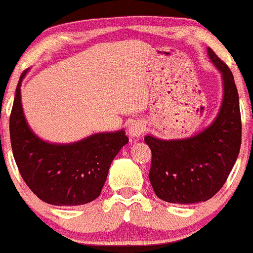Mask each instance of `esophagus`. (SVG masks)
Instances as JSON below:
<instances>
[{"mask_svg": "<svg viewBox=\"0 0 253 253\" xmlns=\"http://www.w3.org/2000/svg\"><path fill=\"white\" fill-rule=\"evenodd\" d=\"M145 131V124L141 121H134L129 124L127 127V132H129L130 136L132 139H137L142 135V132Z\"/></svg>", "mask_w": 253, "mask_h": 253, "instance_id": "obj_1", "label": "esophagus"}]
</instances>
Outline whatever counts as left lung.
<instances>
[{
  "label": "left lung",
  "mask_w": 253,
  "mask_h": 253,
  "mask_svg": "<svg viewBox=\"0 0 253 253\" xmlns=\"http://www.w3.org/2000/svg\"><path fill=\"white\" fill-rule=\"evenodd\" d=\"M207 53L223 80L222 105L214 121L185 139L145 136L152 152L151 185L161 200L170 204H199L214 196L228 179L240 151L241 116L234 77L210 47Z\"/></svg>",
  "instance_id": "8db88e82"
}]
</instances>
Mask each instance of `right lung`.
Listing matches in <instances>:
<instances>
[{
	"instance_id": "right-lung-1",
	"label": "right lung",
	"mask_w": 253,
	"mask_h": 253,
	"mask_svg": "<svg viewBox=\"0 0 253 253\" xmlns=\"http://www.w3.org/2000/svg\"><path fill=\"white\" fill-rule=\"evenodd\" d=\"M20 75L9 118L10 145L19 173L31 191L46 204L80 206L97 199L109 167L129 142L123 129L97 132L70 144L40 139L30 129L22 106Z\"/></svg>"
}]
</instances>
